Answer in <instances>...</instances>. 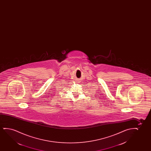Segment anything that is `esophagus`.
I'll return each instance as SVG.
<instances>
[{
	"label": "esophagus",
	"instance_id": "obj_1",
	"mask_svg": "<svg viewBox=\"0 0 151 151\" xmlns=\"http://www.w3.org/2000/svg\"><path fill=\"white\" fill-rule=\"evenodd\" d=\"M76 82H78V83H79L78 81H76Z\"/></svg>",
	"mask_w": 151,
	"mask_h": 151
}]
</instances>
